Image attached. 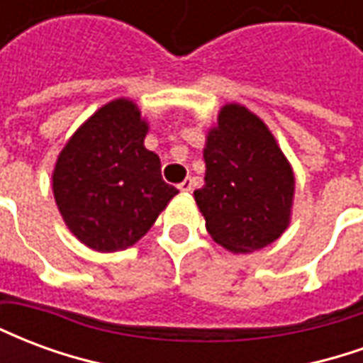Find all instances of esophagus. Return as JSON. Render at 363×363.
<instances>
[{
	"instance_id": "34e87169",
	"label": "esophagus",
	"mask_w": 363,
	"mask_h": 363,
	"mask_svg": "<svg viewBox=\"0 0 363 363\" xmlns=\"http://www.w3.org/2000/svg\"><path fill=\"white\" fill-rule=\"evenodd\" d=\"M192 186H194L192 179H184V181L179 184V190H181V192H190V190H192Z\"/></svg>"
}]
</instances>
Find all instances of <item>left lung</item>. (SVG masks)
I'll return each instance as SVG.
<instances>
[{"instance_id":"8db88e82","label":"left lung","mask_w":363,"mask_h":363,"mask_svg":"<svg viewBox=\"0 0 363 363\" xmlns=\"http://www.w3.org/2000/svg\"><path fill=\"white\" fill-rule=\"evenodd\" d=\"M204 161L206 184L194 198L213 241L231 252L274 243L289 223L294 171L264 122L241 104H225Z\"/></svg>"}]
</instances>
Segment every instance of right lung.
<instances>
[{
    "label": "right lung",
    "mask_w": 363,
    "mask_h": 363,
    "mask_svg": "<svg viewBox=\"0 0 363 363\" xmlns=\"http://www.w3.org/2000/svg\"><path fill=\"white\" fill-rule=\"evenodd\" d=\"M147 122L132 101L116 99L83 124L52 174L54 198L69 231L89 249L124 251L142 239L179 190L143 147Z\"/></svg>",
    "instance_id": "1"
}]
</instances>
